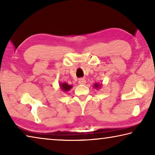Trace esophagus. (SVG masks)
<instances>
[{"instance_id": "esophagus-1", "label": "esophagus", "mask_w": 155, "mask_h": 155, "mask_svg": "<svg viewBox=\"0 0 155 155\" xmlns=\"http://www.w3.org/2000/svg\"><path fill=\"white\" fill-rule=\"evenodd\" d=\"M78 83H79L80 85H84V84L85 83V78H79V79H78Z\"/></svg>"}]
</instances>
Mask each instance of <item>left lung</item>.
<instances>
[{
	"label": "left lung",
	"mask_w": 155,
	"mask_h": 155,
	"mask_svg": "<svg viewBox=\"0 0 155 155\" xmlns=\"http://www.w3.org/2000/svg\"><path fill=\"white\" fill-rule=\"evenodd\" d=\"M102 87V84H99L98 83H94V85H93V87H94L95 89H100Z\"/></svg>",
	"instance_id": "8db88e82"
}]
</instances>
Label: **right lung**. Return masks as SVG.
I'll return each instance as SVG.
<instances>
[{
	"label": "right lung",
	"instance_id": "right-lung-1",
	"mask_svg": "<svg viewBox=\"0 0 155 155\" xmlns=\"http://www.w3.org/2000/svg\"><path fill=\"white\" fill-rule=\"evenodd\" d=\"M59 87L61 91L66 92V91H70L72 87V85H68L67 83H59Z\"/></svg>",
	"mask_w": 155,
	"mask_h": 155
}]
</instances>
